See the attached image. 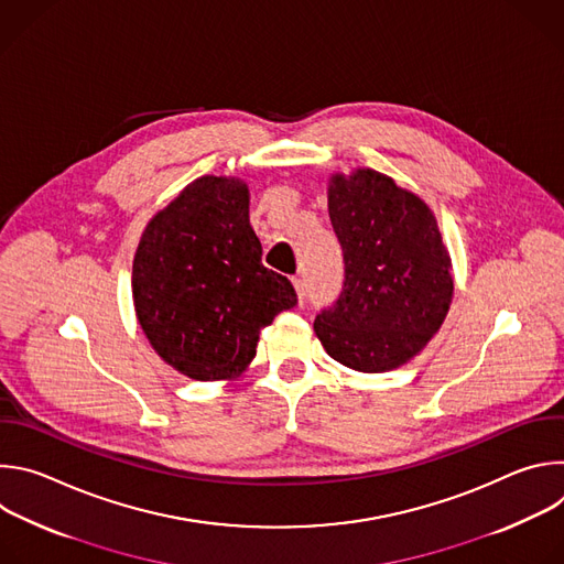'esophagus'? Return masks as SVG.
I'll return each instance as SVG.
<instances>
[{"label": "esophagus", "instance_id": "esophagus-1", "mask_svg": "<svg viewBox=\"0 0 564 564\" xmlns=\"http://www.w3.org/2000/svg\"><path fill=\"white\" fill-rule=\"evenodd\" d=\"M292 283H294V290H296V296H299V303H303V299H305V281L301 279V276H294L292 279Z\"/></svg>", "mask_w": 564, "mask_h": 564}]
</instances>
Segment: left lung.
Masks as SVG:
<instances>
[{
  "instance_id": "obj_1",
  "label": "left lung",
  "mask_w": 564,
  "mask_h": 564,
  "mask_svg": "<svg viewBox=\"0 0 564 564\" xmlns=\"http://www.w3.org/2000/svg\"><path fill=\"white\" fill-rule=\"evenodd\" d=\"M328 212L344 250L337 303L314 318L326 352L359 372L420 355L453 301L451 254L433 209L375 170L333 174Z\"/></svg>"
}]
</instances>
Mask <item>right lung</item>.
<instances>
[{
    "instance_id": "add662e5",
    "label": "right lung",
    "mask_w": 564,
    "mask_h": 564,
    "mask_svg": "<svg viewBox=\"0 0 564 564\" xmlns=\"http://www.w3.org/2000/svg\"><path fill=\"white\" fill-rule=\"evenodd\" d=\"M261 254L240 178L200 176L153 214L133 257L131 292L160 359L196 381L246 372L261 330L296 305L292 283Z\"/></svg>"
}]
</instances>
